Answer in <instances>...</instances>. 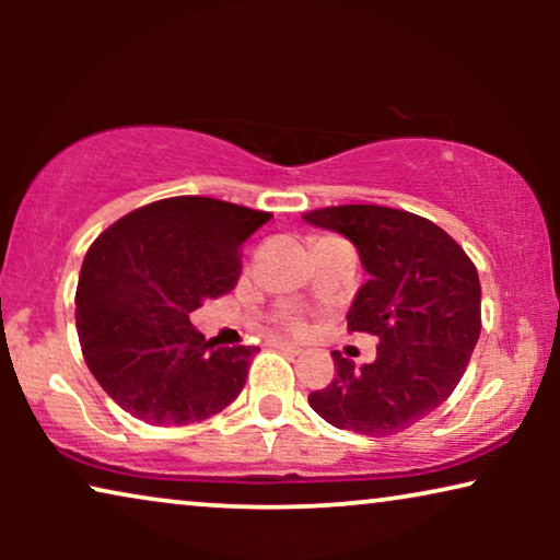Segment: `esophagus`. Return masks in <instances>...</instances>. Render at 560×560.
<instances>
[{
    "label": "esophagus",
    "mask_w": 560,
    "mask_h": 560,
    "mask_svg": "<svg viewBox=\"0 0 560 560\" xmlns=\"http://www.w3.org/2000/svg\"><path fill=\"white\" fill-rule=\"evenodd\" d=\"M270 343H272L275 349H280L282 354H290V357H298V354H301V351H303L301 347H295V343H288V341H275V339H272Z\"/></svg>",
    "instance_id": "1"
}]
</instances>
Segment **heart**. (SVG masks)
<instances>
[{"mask_svg":"<svg viewBox=\"0 0 560 560\" xmlns=\"http://www.w3.org/2000/svg\"><path fill=\"white\" fill-rule=\"evenodd\" d=\"M278 326L282 328V331L295 334V336L308 334V320H305L298 311H282L278 316Z\"/></svg>","mask_w":560,"mask_h":560,"instance_id":"b5f03b06","label":"heart"}]
</instances>
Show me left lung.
I'll return each instance as SVG.
<instances>
[{
  "label": "left lung",
  "instance_id": "8db88e82",
  "mask_svg": "<svg viewBox=\"0 0 560 560\" xmlns=\"http://www.w3.org/2000/svg\"><path fill=\"white\" fill-rule=\"evenodd\" d=\"M308 224L354 242L370 280L349 331L377 336V359L357 366L334 351L331 385L308 395L326 423L395 435L441 408L462 382L481 331L477 267L454 236L418 213L374 203L305 211Z\"/></svg>",
  "mask_w": 560,
  "mask_h": 560
}]
</instances>
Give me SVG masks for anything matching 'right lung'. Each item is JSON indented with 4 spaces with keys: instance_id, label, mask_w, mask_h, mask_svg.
I'll return each mask as SVG.
<instances>
[{
    "instance_id": "1",
    "label": "right lung",
    "mask_w": 560,
    "mask_h": 560,
    "mask_svg": "<svg viewBox=\"0 0 560 560\" xmlns=\"http://www.w3.org/2000/svg\"><path fill=\"white\" fill-rule=\"evenodd\" d=\"M272 213L175 196L129 211L96 236L75 288V331L91 374L129 416L188 425L242 393L255 347H219L190 324L234 290L242 244Z\"/></svg>"
}]
</instances>
